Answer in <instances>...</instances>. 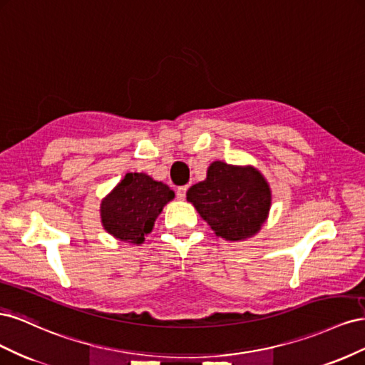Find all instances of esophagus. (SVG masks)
<instances>
[{
	"label": "esophagus",
	"mask_w": 365,
	"mask_h": 365,
	"mask_svg": "<svg viewBox=\"0 0 365 365\" xmlns=\"http://www.w3.org/2000/svg\"><path fill=\"white\" fill-rule=\"evenodd\" d=\"M185 193H187V187H185V185L178 187V189H176V197H178L180 201H182V200H184V197H185Z\"/></svg>",
	"instance_id": "34e87169"
}]
</instances>
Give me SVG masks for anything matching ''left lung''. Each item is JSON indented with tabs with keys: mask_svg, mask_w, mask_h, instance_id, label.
I'll return each instance as SVG.
<instances>
[{
	"mask_svg": "<svg viewBox=\"0 0 365 365\" xmlns=\"http://www.w3.org/2000/svg\"><path fill=\"white\" fill-rule=\"evenodd\" d=\"M187 201L215 231L230 242L256 236L272 204L271 187L254 165L213 161L207 178L187 190Z\"/></svg>",
	"mask_w": 365,
	"mask_h": 365,
	"instance_id": "1",
	"label": "left lung"
}]
</instances>
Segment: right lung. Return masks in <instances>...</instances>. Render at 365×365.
Here are the masks:
<instances>
[{
	"label": "right lung",
	"instance_id": "right-lung-1",
	"mask_svg": "<svg viewBox=\"0 0 365 365\" xmlns=\"http://www.w3.org/2000/svg\"><path fill=\"white\" fill-rule=\"evenodd\" d=\"M173 197L175 192L168 184L148 173H126L101 202L102 225L117 240L141 245Z\"/></svg>",
	"mask_w": 365,
	"mask_h": 365
}]
</instances>
